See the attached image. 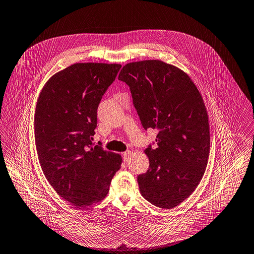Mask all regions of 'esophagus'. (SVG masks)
<instances>
[{
  "mask_svg": "<svg viewBox=\"0 0 254 254\" xmlns=\"http://www.w3.org/2000/svg\"><path fill=\"white\" fill-rule=\"evenodd\" d=\"M130 156H131V152H130L129 150H127V151H126V152H124V154H123L124 161H125V162H128V161H129V159H130Z\"/></svg>",
  "mask_w": 254,
  "mask_h": 254,
  "instance_id": "34e87169",
  "label": "esophagus"
}]
</instances>
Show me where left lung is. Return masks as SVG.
<instances>
[{
  "label": "left lung",
  "instance_id": "1",
  "mask_svg": "<svg viewBox=\"0 0 254 254\" xmlns=\"http://www.w3.org/2000/svg\"><path fill=\"white\" fill-rule=\"evenodd\" d=\"M119 80L129 87L143 128L158 130L156 146L145 149L149 169L137 176L140 193L172 209L194 192L207 167L210 127L202 96L185 72L160 60L128 63Z\"/></svg>",
  "mask_w": 254,
  "mask_h": 254
}]
</instances>
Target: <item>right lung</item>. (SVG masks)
I'll return each mask as SVG.
<instances>
[{
    "instance_id": "obj_1",
    "label": "right lung",
    "mask_w": 254,
    "mask_h": 254,
    "mask_svg": "<svg viewBox=\"0 0 254 254\" xmlns=\"http://www.w3.org/2000/svg\"><path fill=\"white\" fill-rule=\"evenodd\" d=\"M122 65L76 63L53 75L37 100L34 134L41 169L56 193L76 207L104 199L121 155L92 142L97 110Z\"/></svg>"
}]
</instances>
